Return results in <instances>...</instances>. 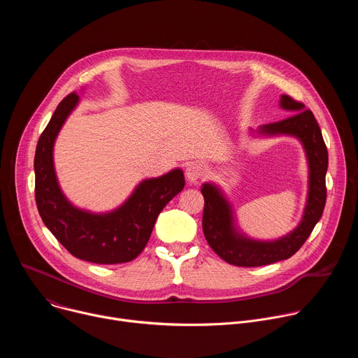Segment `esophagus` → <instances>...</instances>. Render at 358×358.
Returning <instances> with one entry per match:
<instances>
[{"label": "esophagus", "instance_id": "34e87169", "mask_svg": "<svg viewBox=\"0 0 358 358\" xmlns=\"http://www.w3.org/2000/svg\"><path fill=\"white\" fill-rule=\"evenodd\" d=\"M206 167H203L202 164L199 163H192L187 167V171H185V176H187V180L192 184H198L203 177H206Z\"/></svg>", "mask_w": 358, "mask_h": 358}]
</instances>
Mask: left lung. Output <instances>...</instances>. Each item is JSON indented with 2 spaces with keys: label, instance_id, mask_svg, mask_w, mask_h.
Returning <instances> with one entry per match:
<instances>
[{
  "label": "left lung",
  "instance_id": "8db88e82",
  "mask_svg": "<svg viewBox=\"0 0 358 358\" xmlns=\"http://www.w3.org/2000/svg\"><path fill=\"white\" fill-rule=\"evenodd\" d=\"M280 106L292 115L282 120L265 124L261 127V133L293 134L299 137L304 145L309 160L310 180L309 198L300 225L287 236L273 242L250 241L235 232L231 208L218 188L211 184H203L201 188L203 195V235L218 257L235 266H265L293 257L306 239L310 236L313 228L322 218L326 206V171L329 166V155L315 115L312 110L304 109L301 101L289 94L282 96Z\"/></svg>",
  "mask_w": 358,
  "mask_h": 358
}]
</instances>
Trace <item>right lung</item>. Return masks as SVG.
Listing matches in <instances>:
<instances>
[{
  "label": "right lung",
  "instance_id": "right-lung-1",
  "mask_svg": "<svg viewBox=\"0 0 358 358\" xmlns=\"http://www.w3.org/2000/svg\"><path fill=\"white\" fill-rule=\"evenodd\" d=\"M79 96L69 93L42 131L35 150V201L54 236L75 258L99 265L130 262L145 248L159 214L184 188L181 170L143 181L113 213L97 215L75 208L64 196L54 170V141Z\"/></svg>",
  "mask_w": 358,
  "mask_h": 358
}]
</instances>
